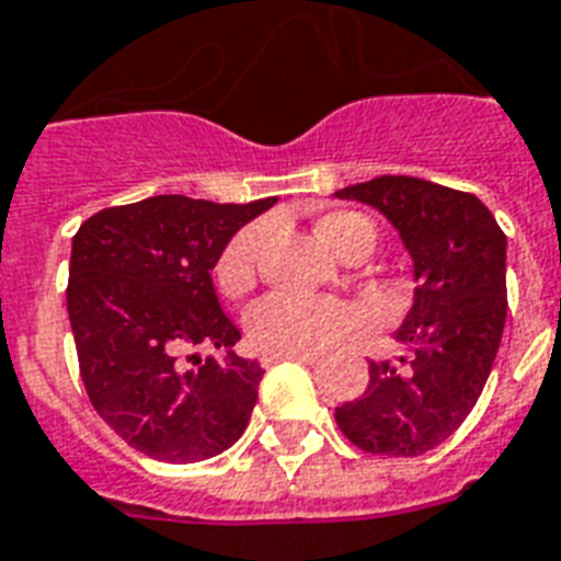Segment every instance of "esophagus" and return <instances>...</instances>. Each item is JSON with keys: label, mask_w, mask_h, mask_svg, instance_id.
I'll return each instance as SVG.
<instances>
[{"label": "esophagus", "mask_w": 561, "mask_h": 561, "mask_svg": "<svg viewBox=\"0 0 561 561\" xmlns=\"http://www.w3.org/2000/svg\"><path fill=\"white\" fill-rule=\"evenodd\" d=\"M320 358L317 352H267L264 360L267 364H276V360H299V364H314Z\"/></svg>", "instance_id": "1"}]
</instances>
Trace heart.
Here are the masks:
<instances>
[{
	"instance_id": "heart-1",
	"label": "heart",
	"mask_w": 561,
	"mask_h": 561,
	"mask_svg": "<svg viewBox=\"0 0 561 561\" xmlns=\"http://www.w3.org/2000/svg\"><path fill=\"white\" fill-rule=\"evenodd\" d=\"M325 244L341 255L373 250V220L358 211H332L317 224ZM267 224H250L238 232L215 264V282L227 297H244L259 279ZM358 325V311L334 297H302V294H271L259 299L247 314L250 341L262 352H320L343 341Z\"/></svg>"
}]
</instances>
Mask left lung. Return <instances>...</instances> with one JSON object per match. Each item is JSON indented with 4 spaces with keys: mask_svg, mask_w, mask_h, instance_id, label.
I'll return each mask as SVG.
<instances>
[{
    "mask_svg": "<svg viewBox=\"0 0 561 561\" xmlns=\"http://www.w3.org/2000/svg\"><path fill=\"white\" fill-rule=\"evenodd\" d=\"M383 211L413 259L416 294L396 332V364L369 360L364 396L334 410L355 448L419 457L478 404L506 320V236L469 192L383 174L334 192Z\"/></svg>",
    "mask_w": 561,
    "mask_h": 561,
    "instance_id": "left-lung-1",
    "label": "left lung"
}]
</instances>
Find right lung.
<instances>
[{
  "label": "right lung",
  "mask_w": 561,
  "mask_h": 561,
  "mask_svg": "<svg viewBox=\"0 0 561 561\" xmlns=\"http://www.w3.org/2000/svg\"><path fill=\"white\" fill-rule=\"evenodd\" d=\"M273 203L157 194L95 211L75 232L66 308L83 387L136 451L201 462L244 434L264 369L236 352L224 364L188 352L241 341L220 311L211 267L229 238Z\"/></svg>",
  "instance_id": "1"
}]
</instances>
